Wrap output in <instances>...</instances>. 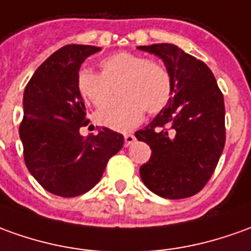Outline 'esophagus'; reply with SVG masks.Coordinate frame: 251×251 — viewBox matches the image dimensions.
Segmentation results:
<instances>
[{"mask_svg":"<svg viewBox=\"0 0 251 251\" xmlns=\"http://www.w3.org/2000/svg\"><path fill=\"white\" fill-rule=\"evenodd\" d=\"M134 142H135V136L132 135V134H126L124 135V145L126 146H129V145H132Z\"/></svg>","mask_w":251,"mask_h":251,"instance_id":"1","label":"esophagus"}]
</instances>
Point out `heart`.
I'll list each match as a JSON object with an SVG mask.
<instances>
[{
	"instance_id": "b5f03b06",
	"label": "heart",
	"mask_w": 251,
	"mask_h": 251,
	"mask_svg": "<svg viewBox=\"0 0 251 251\" xmlns=\"http://www.w3.org/2000/svg\"><path fill=\"white\" fill-rule=\"evenodd\" d=\"M101 74L82 70L76 77V89L82 98L101 109L114 95L122 96L102 109L97 119L109 128L128 131L142 122L145 110L158 115L174 97V80L165 65L131 51H117L100 61Z\"/></svg>"
}]
</instances>
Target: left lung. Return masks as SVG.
I'll return each instance as SVG.
<instances>
[{"instance_id":"left-lung-1","label":"left lung","mask_w":251,"mask_h":251,"mask_svg":"<svg viewBox=\"0 0 251 251\" xmlns=\"http://www.w3.org/2000/svg\"><path fill=\"white\" fill-rule=\"evenodd\" d=\"M161 58L174 80V97L167 108L136 131L138 141L151 149L139 172L154 194L180 200L206 186L226 145L223 93L206 64L175 45L139 46Z\"/></svg>"}]
</instances>
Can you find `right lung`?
<instances>
[{"label":"right lung","instance_id":"1","mask_svg":"<svg viewBox=\"0 0 251 251\" xmlns=\"http://www.w3.org/2000/svg\"><path fill=\"white\" fill-rule=\"evenodd\" d=\"M101 48L67 45L45 60L24 90L20 123L24 162L46 191L72 198L96 186L109 158L124 145L113 129L82 136L89 123L76 77L82 63Z\"/></svg>","mask_w":251,"mask_h":251}]
</instances>
